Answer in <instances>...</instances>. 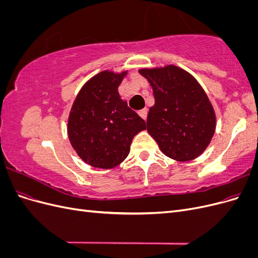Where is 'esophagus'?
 Listing matches in <instances>:
<instances>
[{
    "label": "esophagus",
    "instance_id": "obj_1",
    "mask_svg": "<svg viewBox=\"0 0 258 258\" xmlns=\"http://www.w3.org/2000/svg\"><path fill=\"white\" fill-rule=\"evenodd\" d=\"M139 115L141 116L144 120H146V117H147V110H146V108H143V110L140 111Z\"/></svg>",
    "mask_w": 258,
    "mask_h": 258
}]
</instances>
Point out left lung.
Masks as SVG:
<instances>
[{
  "mask_svg": "<svg viewBox=\"0 0 258 258\" xmlns=\"http://www.w3.org/2000/svg\"><path fill=\"white\" fill-rule=\"evenodd\" d=\"M139 72L153 88L155 104L146 123L160 151L176 161L199 157L216 128L214 108L204 88L190 73L173 64Z\"/></svg>",
  "mask_w": 258,
  "mask_h": 258,
  "instance_id": "left-lung-1",
  "label": "left lung"
}]
</instances>
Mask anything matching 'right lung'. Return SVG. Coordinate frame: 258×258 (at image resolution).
Wrapping results in <instances>:
<instances>
[{"label": "right lung", "mask_w": 258, "mask_h": 258, "mask_svg": "<svg viewBox=\"0 0 258 258\" xmlns=\"http://www.w3.org/2000/svg\"><path fill=\"white\" fill-rule=\"evenodd\" d=\"M127 72L104 70L92 76L83 85L70 111V143L91 167L118 166L127 158L134 137L146 129L145 121L118 93Z\"/></svg>", "instance_id": "1"}]
</instances>
